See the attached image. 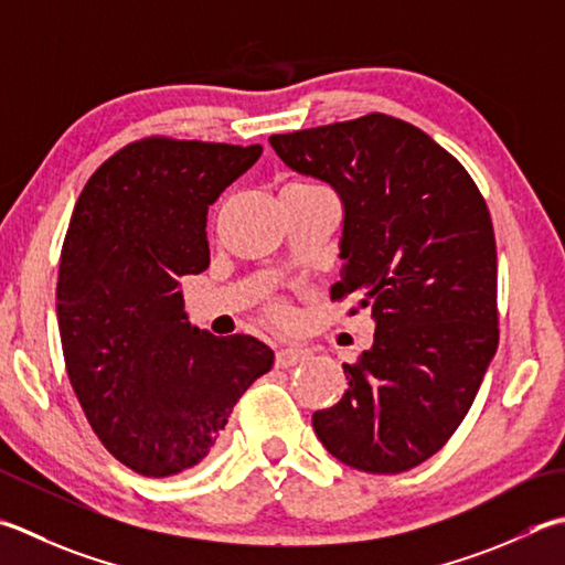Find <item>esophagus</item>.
<instances>
[{"label":"esophagus","instance_id":"34e87169","mask_svg":"<svg viewBox=\"0 0 565 565\" xmlns=\"http://www.w3.org/2000/svg\"><path fill=\"white\" fill-rule=\"evenodd\" d=\"M308 355H311V352L303 350V348H284V350L276 352V367H284V370L296 367L298 362L308 360Z\"/></svg>","mask_w":565,"mask_h":565}]
</instances>
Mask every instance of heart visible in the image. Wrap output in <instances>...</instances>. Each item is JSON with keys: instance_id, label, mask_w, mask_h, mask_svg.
<instances>
[{"instance_id": "1", "label": "heart", "mask_w": 565, "mask_h": 565, "mask_svg": "<svg viewBox=\"0 0 565 565\" xmlns=\"http://www.w3.org/2000/svg\"><path fill=\"white\" fill-rule=\"evenodd\" d=\"M296 185H313V183H296ZM269 316H271L274 323H279V326L291 323V311H289V306L281 303V301H276V303H271V306H269Z\"/></svg>"}]
</instances>
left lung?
Instances as JSON below:
<instances>
[{"label": "left lung", "instance_id": "1", "mask_svg": "<svg viewBox=\"0 0 565 565\" xmlns=\"http://www.w3.org/2000/svg\"><path fill=\"white\" fill-rule=\"evenodd\" d=\"M294 171L345 205L330 301L370 308L374 345L342 362L348 392L313 414L338 460L394 475L448 444L500 340L497 245L488 203L452 153L404 119H358L269 137Z\"/></svg>", "mask_w": 565, "mask_h": 565}]
</instances>
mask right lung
<instances>
[{"mask_svg":"<svg viewBox=\"0 0 565 565\" xmlns=\"http://www.w3.org/2000/svg\"><path fill=\"white\" fill-rule=\"evenodd\" d=\"M259 157V143L143 137L73 207L55 289L65 370L103 446L147 478L198 466L274 364L257 338L191 328L179 291L210 264L207 205Z\"/></svg>","mask_w":565,"mask_h":565,"instance_id":"1","label":"right lung"}]
</instances>
